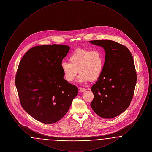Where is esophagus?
Instances as JSON below:
<instances>
[{"label":"esophagus","mask_w":152,"mask_h":152,"mask_svg":"<svg viewBox=\"0 0 152 152\" xmlns=\"http://www.w3.org/2000/svg\"><path fill=\"white\" fill-rule=\"evenodd\" d=\"M86 90H87V89H86V88H82V87H80V91L81 92H85Z\"/></svg>","instance_id":"1"}]
</instances>
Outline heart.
Here are the masks:
<instances>
[{
    "label": "heart",
    "mask_w": 152,
    "mask_h": 152,
    "mask_svg": "<svg viewBox=\"0 0 152 152\" xmlns=\"http://www.w3.org/2000/svg\"><path fill=\"white\" fill-rule=\"evenodd\" d=\"M104 61V56L100 51L79 48L69 57V62H62L61 68L66 81L72 82L79 71L78 81L86 83L99 78L103 69Z\"/></svg>",
    "instance_id": "1"
}]
</instances>
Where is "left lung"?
Masks as SVG:
<instances>
[{
	"label": "left lung",
	"mask_w": 152,
	"mask_h": 152,
	"mask_svg": "<svg viewBox=\"0 0 152 152\" xmlns=\"http://www.w3.org/2000/svg\"><path fill=\"white\" fill-rule=\"evenodd\" d=\"M103 47L105 58L100 76L91 87V106L98 116L112 118L130 105L137 82L133 58L128 48L110 40L89 41Z\"/></svg>",
	"instance_id": "1"
}]
</instances>
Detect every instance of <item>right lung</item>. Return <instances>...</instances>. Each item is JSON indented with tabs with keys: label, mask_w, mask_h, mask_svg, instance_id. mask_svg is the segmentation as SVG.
<instances>
[{
	"label": "right lung",
	"mask_w": 152,
	"mask_h": 152,
	"mask_svg": "<svg viewBox=\"0 0 152 152\" xmlns=\"http://www.w3.org/2000/svg\"><path fill=\"white\" fill-rule=\"evenodd\" d=\"M69 47L61 44L37 45L22 58L15 85L22 108L36 120L56 123L65 116L78 88L66 81L61 68Z\"/></svg>",
	"instance_id": "right-lung-1"
}]
</instances>
